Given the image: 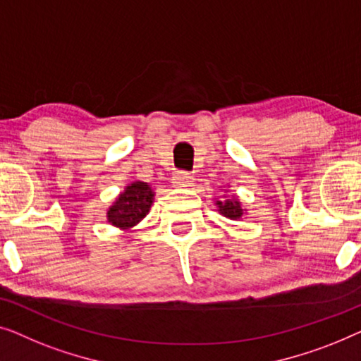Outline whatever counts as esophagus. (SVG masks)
<instances>
[{"label":"esophagus","mask_w":361,"mask_h":361,"mask_svg":"<svg viewBox=\"0 0 361 361\" xmlns=\"http://www.w3.org/2000/svg\"><path fill=\"white\" fill-rule=\"evenodd\" d=\"M192 181L195 178L190 173H186V171H176L175 176H173V185L175 186H191Z\"/></svg>","instance_id":"1"}]
</instances>
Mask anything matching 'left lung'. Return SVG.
<instances>
[{"label": "left lung", "mask_w": 361, "mask_h": 361, "mask_svg": "<svg viewBox=\"0 0 361 361\" xmlns=\"http://www.w3.org/2000/svg\"><path fill=\"white\" fill-rule=\"evenodd\" d=\"M216 206H217V211H219L222 216L227 217V219H231V221H240L243 216V211H245L242 207L240 201H238L235 196L226 197V200H221V201L217 200Z\"/></svg>", "instance_id": "left-lung-1"}]
</instances>
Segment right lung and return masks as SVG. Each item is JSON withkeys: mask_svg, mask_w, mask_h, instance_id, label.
Instances as JSON below:
<instances>
[{"mask_svg": "<svg viewBox=\"0 0 361 361\" xmlns=\"http://www.w3.org/2000/svg\"><path fill=\"white\" fill-rule=\"evenodd\" d=\"M154 190L149 183L134 181L124 188L108 209V222L121 231H130L149 214L154 202Z\"/></svg>", "mask_w": 361, "mask_h": 361, "instance_id": "add662e5", "label": "right lung"}]
</instances>
